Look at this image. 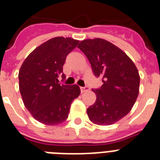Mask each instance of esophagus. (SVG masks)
<instances>
[{
  "mask_svg": "<svg viewBox=\"0 0 160 160\" xmlns=\"http://www.w3.org/2000/svg\"><path fill=\"white\" fill-rule=\"evenodd\" d=\"M89 90V87L88 86H84V87H80V91H81V93H85L86 92V91H88Z\"/></svg>",
  "mask_w": 160,
  "mask_h": 160,
  "instance_id": "esophagus-1",
  "label": "esophagus"
}]
</instances>
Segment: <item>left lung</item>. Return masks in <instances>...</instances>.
<instances>
[{"mask_svg":"<svg viewBox=\"0 0 160 160\" xmlns=\"http://www.w3.org/2000/svg\"><path fill=\"white\" fill-rule=\"evenodd\" d=\"M78 48L85 53L95 76L103 78L100 89L92 90L96 100L87 109L92 123L110 125L124 118L134 106L139 92V71L130 58L104 39H87Z\"/></svg>","mask_w":160,"mask_h":160,"instance_id":"obj_1","label":"left lung"}]
</instances>
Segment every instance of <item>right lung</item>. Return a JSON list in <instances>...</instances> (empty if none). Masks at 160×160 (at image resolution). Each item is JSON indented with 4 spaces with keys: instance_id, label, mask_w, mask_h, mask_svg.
I'll return each mask as SVG.
<instances>
[{
    "instance_id": "add662e5",
    "label": "right lung",
    "mask_w": 160,
    "mask_h": 160,
    "mask_svg": "<svg viewBox=\"0 0 160 160\" xmlns=\"http://www.w3.org/2000/svg\"><path fill=\"white\" fill-rule=\"evenodd\" d=\"M79 41L58 36L36 47L24 60L19 71V89L26 108L34 119L46 125L65 121L70 105L80 94L77 85L59 84L65 78V58Z\"/></svg>"
}]
</instances>
